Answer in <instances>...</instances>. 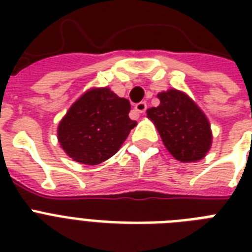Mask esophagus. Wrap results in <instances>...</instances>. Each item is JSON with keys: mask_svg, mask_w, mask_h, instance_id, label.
<instances>
[{"mask_svg": "<svg viewBox=\"0 0 252 252\" xmlns=\"http://www.w3.org/2000/svg\"><path fill=\"white\" fill-rule=\"evenodd\" d=\"M133 108H134V111H136V112H138V114H145L146 108H148V104H146L145 102L136 103Z\"/></svg>", "mask_w": 252, "mask_h": 252, "instance_id": "1", "label": "esophagus"}]
</instances>
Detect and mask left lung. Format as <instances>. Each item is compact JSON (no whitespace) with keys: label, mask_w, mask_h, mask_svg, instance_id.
Here are the masks:
<instances>
[{"label":"left lung","mask_w":252,"mask_h":252,"mask_svg":"<svg viewBox=\"0 0 252 252\" xmlns=\"http://www.w3.org/2000/svg\"><path fill=\"white\" fill-rule=\"evenodd\" d=\"M159 106L146 111L163 145L180 162L203 159L211 149L209 120L200 107L183 91L168 89L158 93Z\"/></svg>","instance_id":"obj_1"}]
</instances>
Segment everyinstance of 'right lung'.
Instances as JSON below:
<instances>
[{"instance_id": "obj_1", "label": "right lung", "mask_w": 252, "mask_h": 252, "mask_svg": "<svg viewBox=\"0 0 252 252\" xmlns=\"http://www.w3.org/2000/svg\"><path fill=\"white\" fill-rule=\"evenodd\" d=\"M129 100L108 87H93L73 103L57 126V140L73 161L99 165L122 148L137 123Z\"/></svg>"}]
</instances>
